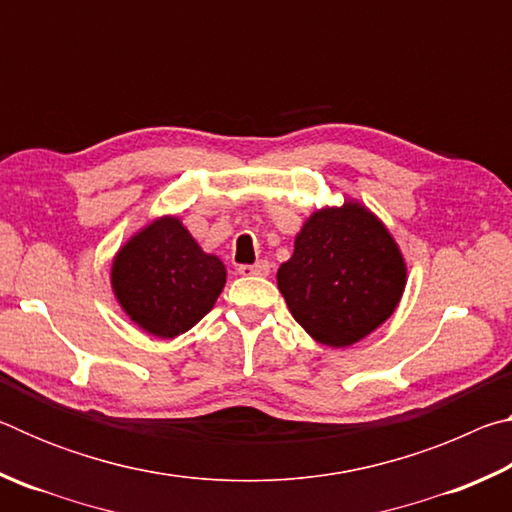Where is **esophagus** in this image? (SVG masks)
Here are the masks:
<instances>
[{
	"mask_svg": "<svg viewBox=\"0 0 512 512\" xmlns=\"http://www.w3.org/2000/svg\"><path fill=\"white\" fill-rule=\"evenodd\" d=\"M239 273L241 275H268L271 273V264H268L266 259H259V262H255V264L239 266Z\"/></svg>",
	"mask_w": 512,
	"mask_h": 512,
	"instance_id": "34e87169",
	"label": "esophagus"
}]
</instances>
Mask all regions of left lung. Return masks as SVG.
<instances>
[{"instance_id":"1","label":"left lung","mask_w":512,"mask_h":512,"mask_svg":"<svg viewBox=\"0 0 512 512\" xmlns=\"http://www.w3.org/2000/svg\"><path fill=\"white\" fill-rule=\"evenodd\" d=\"M406 262L391 232L366 205L320 207L296 235L277 289L311 339L348 348L393 316Z\"/></svg>"}]
</instances>
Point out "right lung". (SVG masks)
I'll use <instances>...</instances> for the list:
<instances>
[{"label":"right lung","instance_id":"obj_1","mask_svg":"<svg viewBox=\"0 0 512 512\" xmlns=\"http://www.w3.org/2000/svg\"><path fill=\"white\" fill-rule=\"evenodd\" d=\"M225 275L221 259L205 253L178 216H160L117 250L110 284L137 327L176 339L214 307Z\"/></svg>","mask_w":512,"mask_h":512}]
</instances>
